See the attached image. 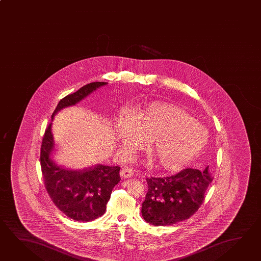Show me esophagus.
Masks as SVG:
<instances>
[{"label":"esophagus","instance_id":"1","mask_svg":"<svg viewBox=\"0 0 261 261\" xmlns=\"http://www.w3.org/2000/svg\"><path fill=\"white\" fill-rule=\"evenodd\" d=\"M134 172L133 171V169H123L120 171V176L122 177L123 179H128V178H132L133 176Z\"/></svg>","mask_w":261,"mask_h":261}]
</instances>
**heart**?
<instances>
[{
    "label": "heart",
    "instance_id": "heart-1",
    "mask_svg": "<svg viewBox=\"0 0 261 261\" xmlns=\"http://www.w3.org/2000/svg\"><path fill=\"white\" fill-rule=\"evenodd\" d=\"M116 130L123 148L132 152L140 142L145 143L151 165L164 170L181 168L208 139L204 126L184 108L165 102L123 114L117 119Z\"/></svg>",
    "mask_w": 261,
    "mask_h": 261
}]
</instances>
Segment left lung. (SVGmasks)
Instances as JSON below:
<instances>
[{
	"label": "left lung",
	"mask_w": 261,
	"mask_h": 261,
	"mask_svg": "<svg viewBox=\"0 0 261 261\" xmlns=\"http://www.w3.org/2000/svg\"><path fill=\"white\" fill-rule=\"evenodd\" d=\"M213 180L208 167L204 170L184 169L169 177L146 178L148 191L142 215L153 226H170L189 219L204 200Z\"/></svg>",
	"instance_id": "obj_1"
}]
</instances>
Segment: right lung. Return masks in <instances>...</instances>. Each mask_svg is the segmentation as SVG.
Wrapping results in <instances>:
<instances>
[{
    "label": "right lung",
    "mask_w": 261,
    "mask_h": 261,
    "mask_svg": "<svg viewBox=\"0 0 261 261\" xmlns=\"http://www.w3.org/2000/svg\"><path fill=\"white\" fill-rule=\"evenodd\" d=\"M107 82H92L58 102L51 115L73 106ZM51 123L47 126L41 143V173L44 186L53 203L62 213L77 221L89 222L101 217L107 210L112 190L121 179L120 168L98 165L83 171L61 169L51 161L54 139Z\"/></svg>",
    "instance_id": "obj_1"
}]
</instances>
